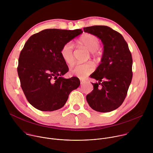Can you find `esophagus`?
Returning a JSON list of instances; mask_svg holds the SVG:
<instances>
[{"label": "esophagus", "mask_w": 153, "mask_h": 153, "mask_svg": "<svg viewBox=\"0 0 153 153\" xmlns=\"http://www.w3.org/2000/svg\"><path fill=\"white\" fill-rule=\"evenodd\" d=\"M85 81L82 80H80V83H81V85H83V83H85Z\"/></svg>", "instance_id": "1"}]
</instances>
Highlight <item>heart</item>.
Segmentation results:
<instances>
[{
    "mask_svg": "<svg viewBox=\"0 0 153 153\" xmlns=\"http://www.w3.org/2000/svg\"><path fill=\"white\" fill-rule=\"evenodd\" d=\"M80 44L85 46L94 57L99 56V48L100 40L99 38L92 34L86 33L82 35L79 39ZM74 45L71 42H67L63 45L60 50L61 56L64 62L69 65H71L74 60ZM94 70V65L91 63L77 64L73 67L71 72L76 77L83 79Z\"/></svg>",
    "mask_w": 153,
    "mask_h": 153,
    "instance_id": "b5f03b06",
    "label": "heart"
}]
</instances>
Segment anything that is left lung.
I'll return each mask as SVG.
<instances>
[{"label": "left lung", "mask_w": 153, "mask_h": 153, "mask_svg": "<svg viewBox=\"0 0 153 153\" xmlns=\"http://www.w3.org/2000/svg\"><path fill=\"white\" fill-rule=\"evenodd\" d=\"M83 30L98 37L104 45L101 62L90 76L99 82L91 83L93 90L87 94V102L96 111H112L123 102L131 82V53L122 34L110 27L95 25Z\"/></svg>", "instance_id": "left-lung-1"}]
</instances>
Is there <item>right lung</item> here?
<instances>
[{"instance_id": "obj_1", "label": "right lung", "mask_w": 153, "mask_h": 153, "mask_svg": "<svg viewBox=\"0 0 153 153\" xmlns=\"http://www.w3.org/2000/svg\"><path fill=\"white\" fill-rule=\"evenodd\" d=\"M82 33L81 29H46L32 35L20 51L17 73L21 88L28 102L37 110H59L79 86L77 77H62L69 68L60 50Z\"/></svg>"}]
</instances>
